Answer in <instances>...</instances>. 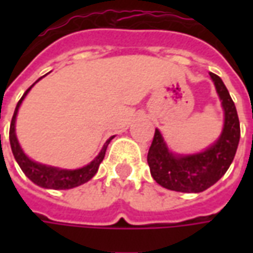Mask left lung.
Masks as SVG:
<instances>
[{
    "label": "left lung",
    "instance_id": "obj_1",
    "mask_svg": "<svg viewBox=\"0 0 253 253\" xmlns=\"http://www.w3.org/2000/svg\"><path fill=\"white\" fill-rule=\"evenodd\" d=\"M225 111L223 131L217 142L205 152L191 156H173L159 130L149 148L150 173L160 186L179 192H202L217 183L234 159L240 141V122L236 105L222 80L210 73Z\"/></svg>",
    "mask_w": 253,
    "mask_h": 253
}]
</instances>
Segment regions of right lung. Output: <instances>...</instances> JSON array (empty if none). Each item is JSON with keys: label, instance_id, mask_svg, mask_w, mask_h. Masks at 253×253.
I'll return each mask as SVG.
<instances>
[{"label": "right lung", "instance_id": "right-lung-1", "mask_svg": "<svg viewBox=\"0 0 253 253\" xmlns=\"http://www.w3.org/2000/svg\"><path fill=\"white\" fill-rule=\"evenodd\" d=\"M35 84H32L30 88L25 90V93L23 94V97L19 100V103L16 105V110H14L13 118L10 122V128H9V141H10V148L13 152V156L17 164L20 165L21 170L24 172L25 176L32 180L35 184L44 188H52V190H69V188H74V187L81 186L84 183H86L90 180L96 172L99 169L101 161L104 159L105 152H107V146L111 142V139L114 137H111L107 142L104 143V146L101 149V152L96 159L88 164L84 168L74 170H66V169H59V168H54V167H47V165L38 164L34 163L32 160H30L24 154V152L21 150L19 145V141L16 138V132H14V122H16V115H17V111L21 104V101L25 97V94L30 92V89L34 86Z\"/></svg>", "mask_w": 253, "mask_h": 253}]
</instances>
